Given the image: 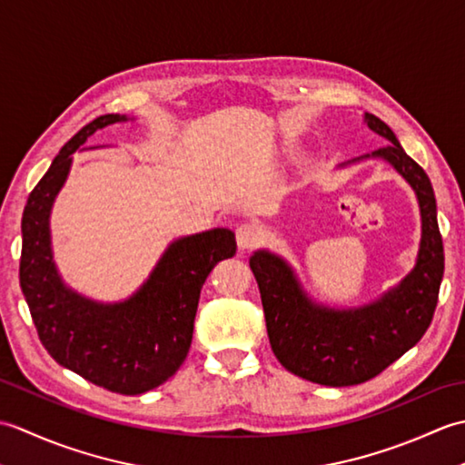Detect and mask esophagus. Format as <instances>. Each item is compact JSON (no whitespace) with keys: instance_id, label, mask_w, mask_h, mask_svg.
<instances>
[{"instance_id":"esophagus-1","label":"esophagus","mask_w":465,"mask_h":465,"mask_svg":"<svg viewBox=\"0 0 465 465\" xmlns=\"http://www.w3.org/2000/svg\"><path fill=\"white\" fill-rule=\"evenodd\" d=\"M235 240H238V245H240L242 252L253 250L255 245L262 242L260 227H255L252 223H242L238 230H235Z\"/></svg>"}]
</instances>
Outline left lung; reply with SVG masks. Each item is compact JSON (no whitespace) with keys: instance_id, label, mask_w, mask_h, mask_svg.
Returning a JSON list of instances; mask_svg holds the SVG:
<instances>
[{"instance_id":"8db88e82","label":"left lung","mask_w":465,"mask_h":465,"mask_svg":"<svg viewBox=\"0 0 465 465\" xmlns=\"http://www.w3.org/2000/svg\"><path fill=\"white\" fill-rule=\"evenodd\" d=\"M365 122L390 142L371 155L388 160L418 195L421 243L413 272L381 300L335 312L305 298L278 255L255 252L250 258L275 358L300 378L331 388L368 381L411 350L433 320L443 278V242L430 177L380 117L365 114Z\"/></svg>"}]
</instances>
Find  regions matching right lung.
I'll return each instance as SVG.
<instances>
[{
  "label": "right lung",
  "mask_w": 465,
  "mask_h": 465,
  "mask_svg": "<svg viewBox=\"0 0 465 465\" xmlns=\"http://www.w3.org/2000/svg\"><path fill=\"white\" fill-rule=\"evenodd\" d=\"M125 115L95 117L69 140L27 197L22 217L19 285L39 341L64 368L124 396L150 391L180 370L192 345L202 285L217 262L233 258L230 230L173 242L134 298L104 305L67 290L49 248V210L72 165V153L102 127Z\"/></svg>",
  "instance_id": "1"
}]
</instances>
